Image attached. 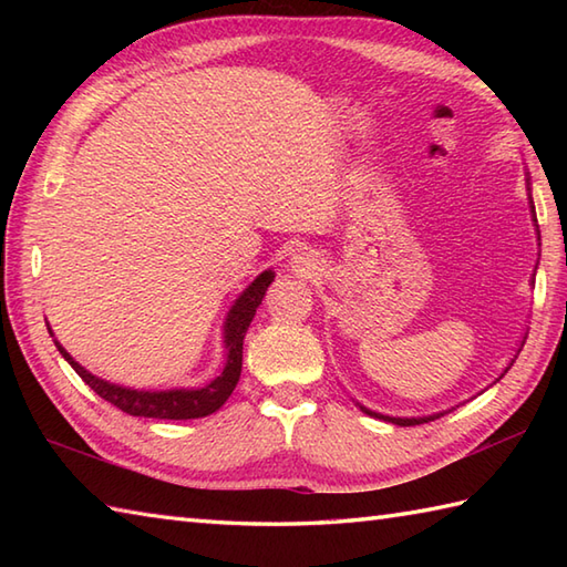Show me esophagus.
<instances>
[{"label": "esophagus", "instance_id": "1", "mask_svg": "<svg viewBox=\"0 0 567 567\" xmlns=\"http://www.w3.org/2000/svg\"><path fill=\"white\" fill-rule=\"evenodd\" d=\"M290 268H292V272H297V275H315V270L319 268V265H317L315 252L297 250L295 256H292V260H290Z\"/></svg>", "mask_w": 567, "mask_h": 567}]
</instances>
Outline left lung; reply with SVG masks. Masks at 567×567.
<instances>
[{
	"instance_id": "obj_1",
	"label": "left lung",
	"mask_w": 567,
	"mask_h": 567,
	"mask_svg": "<svg viewBox=\"0 0 567 567\" xmlns=\"http://www.w3.org/2000/svg\"><path fill=\"white\" fill-rule=\"evenodd\" d=\"M526 187H528V207H532V219H534V226H536V236H538V240H540V234H538V224H536V207H534V197H532V177L526 175ZM540 246V244H538ZM534 280H536V272H534V277H532V285H534ZM522 346H524V339H522V343H519V348H516V355H519V351H522ZM516 355L509 360V365L502 370V375L495 380V382H499L502 378H504V372H507L509 368H512V363L516 360ZM492 382V384H495ZM489 384V388H492ZM358 406H360V412L363 414H368V416H375V419H382V421H390V424H396V426H416V424H426V421H433V419H439V416H443V414H449L451 409H455V406H451V409H443V412H436V414H429V416H388V414H380V412H372V409H368V406H363L360 402H355Z\"/></svg>"
}]
</instances>
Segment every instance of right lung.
Here are the masks:
<instances>
[{
  "instance_id": "right-lung-1",
  "label": "right lung",
  "mask_w": 567,
  "mask_h": 567,
  "mask_svg": "<svg viewBox=\"0 0 567 567\" xmlns=\"http://www.w3.org/2000/svg\"><path fill=\"white\" fill-rule=\"evenodd\" d=\"M275 280L272 270H262L256 280H252L244 292L236 297L231 309L226 311L224 319V368L219 375L209 380L202 388H171V390H134L124 388V384H116L110 380H102L92 375L87 368H82L75 358H72L63 346L55 341V333L48 327V333L53 336L55 348L60 351L72 370L84 380V384L97 392L102 400L112 402L114 406L122 409V412L131 416H148V419H199L209 416L216 409H221L224 402L231 396L236 390L238 378H240V365H244V336L250 327L252 317H256V309L260 307L265 292Z\"/></svg>"
}]
</instances>
